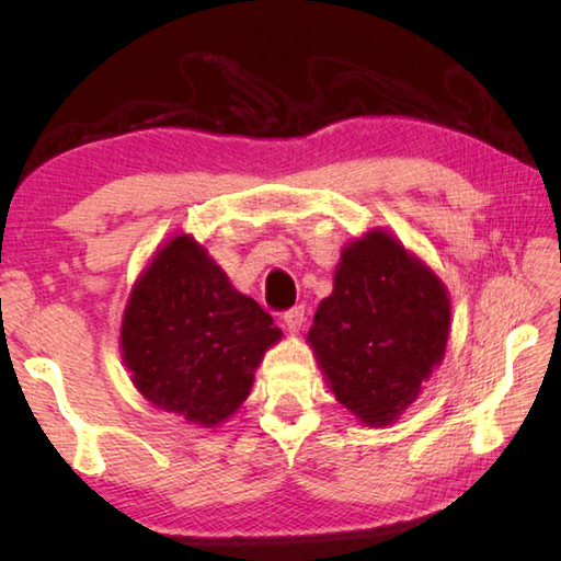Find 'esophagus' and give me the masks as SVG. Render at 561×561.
<instances>
[{
	"label": "esophagus",
	"mask_w": 561,
	"mask_h": 561,
	"mask_svg": "<svg viewBox=\"0 0 561 561\" xmlns=\"http://www.w3.org/2000/svg\"><path fill=\"white\" fill-rule=\"evenodd\" d=\"M284 327H287L289 334H297L304 324V307H294L289 311H284Z\"/></svg>",
	"instance_id": "esophagus-1"
}]
</instances>
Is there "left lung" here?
Listing matches in <instances>:
<instances>
[{
  "label": "left lung",
  "mask_w": 561,
  "mask_h": 561,
  "mask_svg": "<svg viewBox=\"0 0 561 561\" xmlns=\"http://www.w3.org/2000/svg\"><path fill=\"white\" fill-rule=\"evenodd\" d=\"M448 334L443 282L396 237L371 230L341 252L307 339L336 401L383 428L421 393Z\"/></svg>",
  "instance_id": "8db88e82"
}]
</instances>
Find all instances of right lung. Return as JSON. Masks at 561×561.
Listing matches in <instances>:
<instances>
[{
    "instance_id": "right-lung-1",
    "label": "right lung",
    "mask_w": 561,
    "mask_h": 561,
    "mask_svg": "<svg viewBox=\"0 0 561 561\" xmlns=\"http://www.w3.org/2000/svg\"><path fill=\"white\" fill-rule=\"evenodd\" d=\"M282 339L203 244L175 234L133 284L121 321L130 381L160 411L213 428L250 396L254 368Z\"/></svg>"
}]
</instances>
